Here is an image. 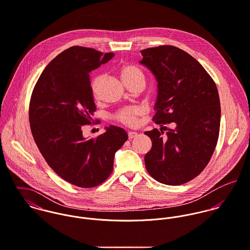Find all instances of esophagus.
I'll list each match as a JSON object with an SVG mask.
<instances>
[{
	"mask_svg": "<svg viewBox=\"0 0 250 250\" xmlns=\"http://www.w3.org/2000/svg\"><path fill=\"white\" fill-rule=\"evenodd\" d=\"M137 135H138V133L135 132V131H130V132H128V138H129V139L135 138V137H137Z\"/></svg>",
	"mask_w": 250,
	"mask_h": 250,
	"instance_id": "34e87169",
	"label": "esophagus"
}]
</instances>
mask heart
I'll use <instances>...</instances> for the list:
<instances>
[{
    "label": "heart",
    "mask_w": 250,
    "mask_h": 250,
    "mask_svg": "<svg viewBox=\"0 0 250 250\" xmlns=\"http://www.w3.org/2000/svg\"><path fill=\"white\" fill-rule=\"evenodd\" d=\"M120 75L123 82L125 85L135 84V83H145V75L143 70L135 64H124L120 69ZM102 80L101 75H97L93 78L91 82V89L94 97L98 96L100 83ZM145 109L139 106L129 107L121 110L115 116V119L126 125H135L137 124L138 118L143 115Z\"/></svg>",
    "instance_id": "1"
}]
</instances>
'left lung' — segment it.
Wrapping results in <instances>:
<instances>
[{"mask_svg":"<svg viewBox=\"0 0 250 250\" xmlns=\"http://www.w3.org/2000/svg\"><path fill=\"white\" fill-rule=\"evenodd\" d=\"M141 54L139 62L157 82L152 121L175 124L165 137L157 128L145 132L152 143L146 169L161 184L183 185L199 175L215 149L221 114L217 88L199 62L178 47L162 45Z\"/></svg>","mask_w":250,"mask_h":250,"instance_id":"obj_1","label":"left lung"}]
</instances>
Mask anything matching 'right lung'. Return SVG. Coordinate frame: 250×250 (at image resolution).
I'll list each match as a JSON object with an SVG mask.
<instances>
[{"label": "right lung", "mask_w": 250, "mask_h": 250, "mask_svg": "<svg viewBox=\"0 0 250 250\" xmlns=\"http://www.w3.org/2000/svg\"><path fill=\"white\" fill-rule=\"evenodd\" d=\"M114 57L72 46L44 68L32 94L29 119L35 142L51 168L79 188H94L112 173L114 157L127 140L122 127L109 125L97 138H85L96 104L90 72Z\"/></svg>", "instance_id": "right-lung-1"}]
</instances>
